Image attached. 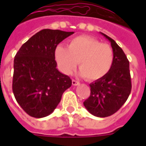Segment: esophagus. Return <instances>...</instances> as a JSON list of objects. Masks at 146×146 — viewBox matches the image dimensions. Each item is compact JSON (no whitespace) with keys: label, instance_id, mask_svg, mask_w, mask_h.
<instances>
[{"label":"esophagus","instance_id":"esophagus-1","mask_svg":"<svg viewBox=\"0 0 146 146\" xmlns=\"http://www.w3.org/2000/svg\"><path fill=\"white\" fill-rule=\"evenodd\" d=\"M72 84H73V86H77L80 84V82L79 81H77V80H72Z\"/></svg>","mask_w":146,"mask_h":146}]
</instances>
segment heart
<instances>
[{
    "label": "heart",
    "instance_id": "obj_1",
    "mask_svg": "<svg viewBox=\"0 0 146 146\" xmlns=\"http://www.w3.org/2000/svg\"><path fill=\"white\" fill-rule=\"evenodd\" d=\"M54 57L61 71L70 74L79 64L80 75L88 80L103 78L113 66L114 54L112 48L89 36H78L71 39L67 48L58 45Z\"/></svg>",
    "mask_w": 146,
    "mask_h": 146
}]
</instances>
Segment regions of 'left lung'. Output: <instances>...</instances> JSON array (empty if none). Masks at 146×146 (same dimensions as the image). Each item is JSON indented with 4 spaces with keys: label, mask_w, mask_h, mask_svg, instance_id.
Wrapping results in <instances>:
<instances>
[{
    "label": "left lung",
    "mask_w": 146,
    "mask_h": 146,
    "mask_svg": "<svg viewBox=\"0 0 146 146\" xmlns=\"http://www.w3.org/2000/svg\"><path fill=\"white\" fill-rule=\"evenodd\" d=\"M111 43L114 58L113 66L106 76L90 84L91 95L84 106L92 115L106 117L121 108L131 91L129 61L122 48L114 40L101 33Z\"/></svg>",
    "instance_id": "8db88e82"
}]
</instances>
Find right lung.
<instances>
[{
	"label": "right lung",
	"mask_w": 146,
	"mask_h": 146,
	"mask_svg": "<svg viewBox=\"0 0 146 146\" xmlns=\"http://www.w3.org/2000/svg\"><path fill=\"white\" fill-rule=\"evenodd\" d=\"M73 32L44 29L22 45L14 58L12 91L26 113L35 118L50 115L71 87L70 76L60 73L54 57L57 45Z\"/></svg>",
	"instance_id": "right-lung-1"
}]
</instances>
